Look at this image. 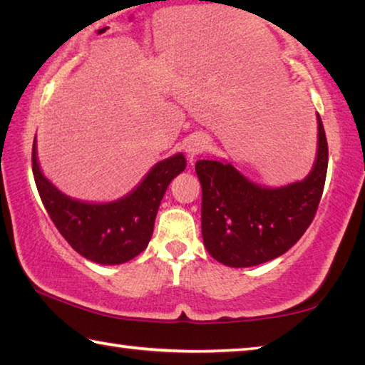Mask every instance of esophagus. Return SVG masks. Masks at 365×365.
<instances>
[{"mask_svg": "<svg viewBox=\"0 0 365 365\" xmlns=\"http://www.w3.org/2000/svg\"><path fill=\"white\" fill-rule=\"evenodd\" d=\"M207 146L209 143L205 137H200V135H197V137L191 138L187 143V154L190 160H193L196 156H200V154L205 153L207 150Z\"/></svg>", "mask_w": 365, "mask_h": 365, "instance_id": "1", "label": "esophagus"}]
</instances>
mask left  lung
<instances>
[{
  "mask_svg": "<svg viewBox=\"0 0 365 365\" xmlns=\"http://www.w3.org/2000/svg\"><path fill=\"white\" fill-rule=\"evenodd\" d=\"M317 158L304 180L280 188L250 182L232 164L197 160L202 242L215 261L251 267L287 252L317 212L329 165V145L317 114Z\"/></svg>",
  "mask_w": 365,
  "mask_h": 365,
  "instance_id": "obj_1",
  "label": "left lung"
}]
</instances>
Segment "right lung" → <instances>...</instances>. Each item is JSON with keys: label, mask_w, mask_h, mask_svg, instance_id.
<instances>
[{"label": "right lung", "mask_w": 365, "mask_h": 365, "mask_svg": "<svg viewBox=\"0 0 365 365\" xmlns=\"http://www.w3.org/2000/svg\"><path fill=\"white\" fill-rule=\"evenodd\" d=\"M183 154L160 160L130 195L113 202L72 200L41 174L34 141L32 170L40 197L59 233L78 255L96 264L115 265L138 256L150 243L160 200L185 170Z\"/></svg>", "instance_id": "1"}]
</instances>
